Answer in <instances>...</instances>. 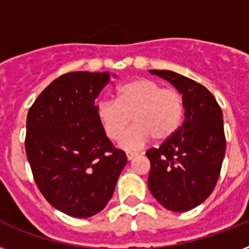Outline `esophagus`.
<instances>
[{"label":"esophagus","mask_w":249,"mask_h":249,"mask_svg":"<svg viewBox=\"0 0 249 249\" xmlns=\"http://www.w3.org/2000/svg\"><path fill=\"white\" fill-rule=\"evenodd\" d=\"M137 155H138L137 152H126V158H128V160H133Z\"/></svg>","instance_id":"obj_1"}]
</instances>
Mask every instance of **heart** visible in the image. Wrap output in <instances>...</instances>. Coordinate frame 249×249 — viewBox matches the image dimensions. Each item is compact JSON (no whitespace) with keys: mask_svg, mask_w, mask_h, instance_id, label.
<instances>
[{"mask_svg":"<svg viewBox=\"0 0 249 249\" xmlns=\"http://www.w3.org/2000/svg\"><path fill=\"white\" fill-rule=\"evenodd\" d=\"M185 103L177 89L150 79H136L116 90L115 101H101L97 117L109 140L119 141L130 120L135 123L121 139L125 150H138L151 140H169L183 121Z\"/></svg>","mask_w":249,"mask_h":249,"instance_id":"heart-1","label":"heart"}]
</instances>
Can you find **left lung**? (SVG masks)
<instances>
[{
    "label": "left lung",
    "instance_id": "left-lung-1",
    "mask_svg": "<svg viewBox=\"0 0 249 249\" xmlns=\"http://www.w3.org/2000/svg\"><path fill=\"white\" fill-rule=\"evenodd\" d=\"M150 72L181 91L185 120L173 137L146 152L148 189L166 209L186 212L212 194L220 177L226 151L222 111L201 84L172 71Z\"/></svg>",
    "mask_w": 249,
    "mask_h": 249
}]
</instances>
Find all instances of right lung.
<instances>
[{
	"mask_svg": "<svg viewBox=\"0 0 249 249\" xmlns=\"http://www.w3.org/2000/svg\"><path fill=\"white\" fill-rule=\"evenodd\" d=\"M108 72H70L38 95L27 115L25 154L37 187L68 216L91 217L112 197L126 155L97 117Z\"/></svg>",
	"mask_w": 249,
	"mask_h": 249,
	"instance_id": "obj_1",
	"label": "right lung"
}]
</instances>
